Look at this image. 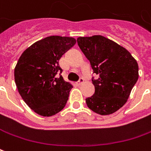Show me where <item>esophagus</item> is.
<instances>
[{"label":"esophagus","mask_w":151,"mask_h":151,"mask_svg":"<svg viewBox=\"0 0 151 151\" xmlns=\"http://www.w3.org/2000/svg\"><path fill=\"white\" fill-rule=\"evenodd\" d=\"M83 83H84V78H80L78 80V85H82Z\"/></svg>","instance_id":"34e87169"}]
</instances>
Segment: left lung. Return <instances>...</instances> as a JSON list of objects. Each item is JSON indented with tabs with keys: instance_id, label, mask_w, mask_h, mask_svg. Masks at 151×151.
Masks as SVG:
<instances>
[{
	"instance_id": "obj_1",
	"label": "left lung",
	"mask_w": 151,
	"mask_h": 151,
	"mask_svg": "<svg viewBox=\"0 0 151 151\" xmlns=\"http://www.w3.org/2000/svg\"><path fill=\"white\" fill-rule=\"evenodd\" d=\"M77 42L99 75L92 78L95 93L86 99L88 108L101 115L116 112L127 102L137 81V62L124 47L103 36L80 37Z\"/></svg>"
}]
</instances>
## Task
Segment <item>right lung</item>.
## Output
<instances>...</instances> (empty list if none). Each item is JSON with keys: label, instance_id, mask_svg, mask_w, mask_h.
<instances>
[{"label": "right lung", "instance_id": "add662e5", "mask_svg": "<svg viewBox=\"0 0 151 151\" xmlns=\"http://www.w3.org/2000/svg\"><path fill=\"white\" fill-rule=\"evenodd\" d=\"M75 43L73 37H47L27 48L17 62L14 81L19 93L39 115L50 117L65 108L73 86L60 75L59 60Z\"/></svg>", "mask_w": 151, "mask_h": 151}]
</instances>
